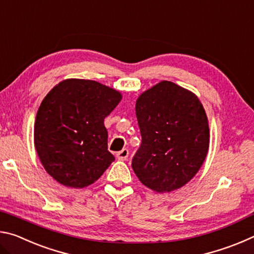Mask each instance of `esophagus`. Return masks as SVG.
<instances>
[{"mask_svg": "<svg viewBox=\"0 0 254 254\" xmlns=\"http://www.w3.org/2000/svg\"><path fill=\"white\" fill-rule=\"evenodd\" d=\"M127 157H128V150L127 149H123V150H121V151L117 153V158L121 161L127 160Z\"/></svg>", "mask_w": 254, "mask_h": 254, "instance_id": "obj_1", "label": "esophagus"}]
</instances>
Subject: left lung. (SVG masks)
<instances>
[{
  "label": "left lung",
  "mask_w": 254,
  "mask_h": 254,
  "mask_svg": "<svg viewBox=\"0 0 254 254\" xmlns=\"http://www.w3.org/2000/svg\"><path fill=\"white\" fill-rule=\"evenodd\" d=\"M135 114L142 136L132 159L136 177L157 192L185 186L208 152V120L198 97L162 80L139 96Z\"/></svg>",
  "instance_id": "left-lung-1"
}]
</instances>
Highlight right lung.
<instances>
[{
    "label": "right lung",
    "instance_id": "obj_1",
    "mask_svg": "<svg viewBox=\"0 0 254 254\" xmlns=\"http://www.w3.org/2000/svg\"><path fill=\"white\" fill-rule=\"evenodd\" d=\"M121 93L95 80L60 81L41 102L34 122V147L51 177L71 188L87 187L104 174L113 154L107 150L104 119Z\"/></svg>",
    "mask_w": 254,
    "mask_h": 254
}]
</instances>
